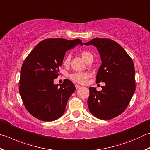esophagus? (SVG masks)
<instances>
[{
    "mask_svg": "<svg viewBox=\"0 0 150 150\" xmlns=\"http://www.w3.org/2000/svg\"><path fill=\"white\" fill-rule=\"evenodd\" d=\"M75 88H76V89H79V88H81V86H79V85H78V84H76V85H75Z\"/></svg>",
    "mask_w": 150,
    "mask_h": 150,
    "instance_id": "esophagus-1",
    "label": "esophagus"
}]
</instances>
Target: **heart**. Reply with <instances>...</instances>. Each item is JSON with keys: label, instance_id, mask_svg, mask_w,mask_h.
I'll list each match as a JSON object with an SVG mask.
<instances>
[{"label": "heart", "instance_id": "b5f03b06", "mask_svg": "<svg viewBox=\"0 0 150 150\" xmlns=\"http://www.w3.org/2000/svg\"><path fill=\"white\" fill-rule=\"evenodd\" d=\"M81 56L86 62H88L90 59H93V56H92V54L90 52L86 51V50L81 52ZM70 62H71V56L67 55L66 56V58H64V65L66 66H68L70 64ZM89 77H90V75L88 73H86V72L74 73L69 75V77L72 81H73L74 82L77 83L82 84H85L87 82Z\"/></svg>", "mask_w": 150, "mask_h": 150}]
</instances>
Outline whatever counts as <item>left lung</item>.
Returning a JSON list of instances; mask_svg holds the SVG:
<instances>
[{
    "instance_id": "left-lung-1",
    "label": "left lung",
    "mask_w": 150,
    "mask_h": 150,
    "mask_svg": "<svg viewBox=\"0 0 150 150\" xmlns=\"http://www.w3.org/2000/svg\"><path fill=\"white\" fill-rule=\"evenodd\" d=\"M84 45L97 48L102 65L96 83H105L101 91L94 87L89 88V111L97 118L111 119L123 112L134 93V64L123 48L113 40L95 38Z\"/></svg>"
}]
</instances>
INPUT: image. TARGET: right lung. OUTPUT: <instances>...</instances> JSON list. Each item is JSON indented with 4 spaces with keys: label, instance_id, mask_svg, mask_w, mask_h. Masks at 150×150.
<instances>
[{
    "label": "right lung",
    "instance_id": "1",
    "mask_svg": "<svg viewBox=\"0 0 150 150\" xmlns=\"http://www.w3.org/2000/svg\"><path fill=\"white\" fill-rule=\"evenodd\" d=\"M80 39H47L40 42L27 57L21 68L19 91L26 110L39 120L53 121L65 112L68 100L75 91L69 79L54 84L65 54Z\"/></svg>",
    "mask_w": 150,
    "mask_h": 150
}]
</instances>
